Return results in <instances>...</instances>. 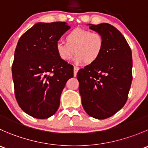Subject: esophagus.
<instances>
[{
  "instance_id": "esophagus-1",
  "label": "esophagus",
  "mask_w": 148,
  "mask_h": 148,
  "mask_svg": "<svg viewBox=\"0 0 148 148\" xmlns=\"http://www.w3.org/2000/svg\"><path fill=\"white\" fill-rule=\"evenodd\" d=\"M79 69V67H77V66H74V77H75V76L77 75V72H78Z\"/></svg>"
}]
</instances>
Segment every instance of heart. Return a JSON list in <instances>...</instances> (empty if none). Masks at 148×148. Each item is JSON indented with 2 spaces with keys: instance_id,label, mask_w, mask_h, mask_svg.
Here are the masks:
<instances>
[{
  "instance_id": "1",
  "label": "heart",
  "mask_w": 148,
  "mask_h": 148,
  "mask_svg": "<svg viewBox=\"0 0 148 148\" xmlns=\"http://www.w3.org/2000/svg\"><path fill=\"white\" fill-rule=\"evenodd\" d=\"M66 42L58 41L56 51L63 61H69L74 53L76 63L90 64L95 62L100 57L104 47L103 36L97 32L77 28L71 30L65 37Z\"/></svg>"
}]
</instances>
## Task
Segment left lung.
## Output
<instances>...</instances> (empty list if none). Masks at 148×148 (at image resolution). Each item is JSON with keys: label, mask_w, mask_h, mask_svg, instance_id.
<instances>
[{"label": "left lung", "mask_w": 148, "mask_h": 148, "mask_svg": "<svg viewBox=\"0 0 148 148\" xmlns=\"http://www.w3.org/2000/svg\"><path fill=\"white\" fill-rule=\"evenodd\" d=\"M100 33L104 47L95 62L79 70L82 104L97 119L112 116L125 105L132 81V55L123 34L107 23L89 24Z\"/></svg>", "instance_id": "left-lung-1"}]
</instances>
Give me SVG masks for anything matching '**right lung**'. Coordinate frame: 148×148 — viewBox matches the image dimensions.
<instances>
[{"instance_id":"1","label":"right lung","mask_w":148,"mask_h":148,"mask_svg":"<svg viewBox=\"0 0 148 148\" xmlns=\"http://www.w3.org/2000/svg\"><path fill=\"white\" fill-rule=\"evenodd\" d=\"M69 29L66 22H39L18 41L12 64L14 93L20 108L34 118L55 114L63 89L74 77L73 66L56 51V42Z\"/></svg>"}]
</instances>
